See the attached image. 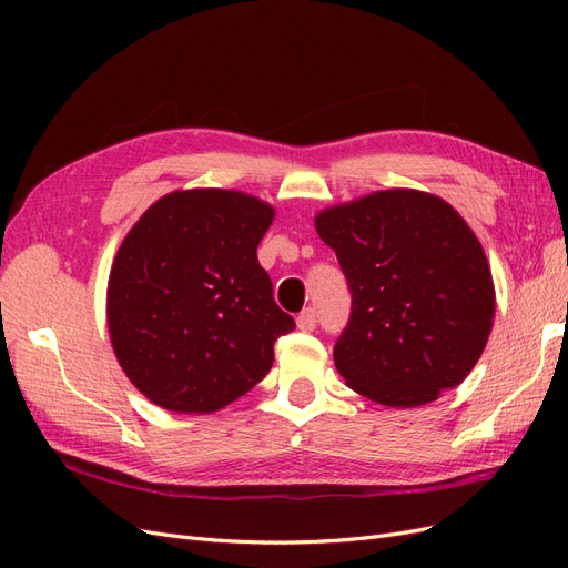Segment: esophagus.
Listing matches in <instances>:
<instances>
[{
  "mask_svg": "<svg viewBox=\"0 0 568 568\" xmlns=\"http://www.w3.org/2000/svg\"><path fill=\"white\" fill-rule=\"evenodd\" d=\"M296 326H298L301 332H315V326H317V315H315L313 307H305V311L296 317Z\"/></svg>",
  "mask_w": 568,
  "mask_h": 568,
  "instance_id": "1",
  "label": "esophagus"
}]
</instances>
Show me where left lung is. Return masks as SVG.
Instances as JSON below:
<instances>
[{"label":"left lung","instance_id":"8db88e82","mask_svg":"<svg viewBox=\"0 0 568 568\" xmlns=\"http://www.w3.org/2000/svg\"><path fill=\"white\" fill-rule=\"evenodd\" d=\"M353 305L334 346L346 386L386 407H419L467 379L495 317L484 246L440 196L386 189L315 215Z\"/></svg>","mask_w":568,"mask_h":568}]
</instances>
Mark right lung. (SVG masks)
<instances>
[{
	"instance_id": "obj_1",
	"label": "right lung",
	"mask_w": 568,
	"mask_h": 568,
	"mask_svg": "<svg viewBox=\"0 0 568 568\" xmlns=\"http://www.w3.org/2000/svg\"><path fill=\"white\" fill-rule=\"evenodd\" d=\"M272 220L267 201L234 189H178L123 239L106 322L120 367L153 405L209 415L270 372L274 341L296 326L257 263Z\"/></svg>"
}]
</instances>
